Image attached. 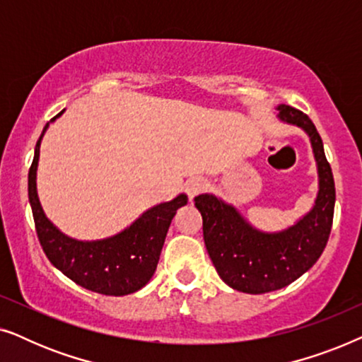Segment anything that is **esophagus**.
<instances>
[{
	"instance_id": "obj_1",
	"label": "esophagus",
	"mask_w": 362,
	"mask_h": 362,
	"mask_svg": "<svg viewBox=\"0 0 362 362\" xmlns=\"http://www.w3.org/2000/svg\"><path fill=\"white\" fill-rule=\"evenodd\" d=\"M204 187H206V181L204 180H201V177H191V180L186 181L185 191H186V194L192 199V197L199 194V192L204 189Z\"/></svg>"
}]
</instances>
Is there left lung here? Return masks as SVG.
Instances as JSON below:
<instances>
[{
	"label": "left lung",
	"instance_id": "1",
	"mask_svg": "<svg viewBox=\"0 0 362 362\" xmlns=\"http://www.w3.org/2000/svg\"><path fill=\"white\" fill-rule=\"evenodd\" d=\"M279 117L308 133L318 163V197L303 219L284 232L265 234L216 196L201 194L194 199L202 216L207 254L217 274L234 290L252 295L284 288L310 270L323 254L333 226L334 180L320 133L306 113L290 105H280Z\"/></svg>",
	"mask_w": 362,
	"mask_h": 362
}]
</instances>
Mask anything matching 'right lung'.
Listing matches in <instances>:
<instances>
[{"label":"right lung","mask_w":362,"mask_h":362,"mask_svg":"<svg viewBox=\"0 0 362 362\" xmlns=\"http://www.w3.org/2000/svg\"><path fill=\"white\" fill-rule=\"evenodd\" d=\"M61 113H57L52 120H56ZM47 127L49 123H46L36 143L28 180L29 202L44 254L64 275L90 291L122 296L143 288L155 274L173 217L181 206L186 204L187 196L180 194L170 202L151 207L128 229L110 239L95 242L71 239L52 226L37 199L39 145Z\"/></svg>","instance_id":"add662e5"}]
</instances>
